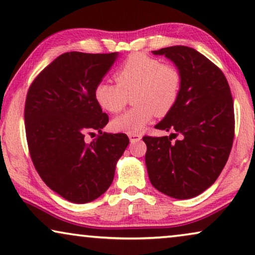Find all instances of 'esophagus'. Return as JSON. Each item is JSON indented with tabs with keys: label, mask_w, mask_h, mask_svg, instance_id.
Here are the masks:
<instances>
[{
	"label": "esophagus",
	"mask_w": 255,
	"mask_h": 255,
	"mask_svg": "<svg viewBox=\"0 0 255 255\" xmlns=\"http://www.w3.org/2000/svg\"><path fill=\"white\" fill-rule=\"evenodd\" d=\"M128 138H130V141H131V142H135V141L140 140V139H141V134L132 133V134H128Z\"/></svg>",
	"instance_id": "obj_1"
}]
</instances>
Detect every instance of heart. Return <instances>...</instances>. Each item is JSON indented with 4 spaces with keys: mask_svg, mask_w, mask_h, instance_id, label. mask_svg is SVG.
I'll return each instance as SVG.
<instances>
[{
    "mask_svg": "<svg viewBox=\"0 0 255 255\" xmlns=\"http://www.w3.org/2000/svg\"><path fill=\"white\" fill-rule=\"evenodd\" d=\"M116 83L101 81L94 89L99 106L117 114L127 106L128 96L134 108L115 118L111 128L124 133H140L155 114L165 116L180 96L182 75L173 64H162L158 58L133 53L125 59L115 73Z\"/></svg>",
    "mask_w": 255,
    "mask_h": 255,
    "instance_id": "1",
    "label": "heart"
}]
</instances>
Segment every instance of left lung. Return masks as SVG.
I'll return each mask as SVG.
<instances>
[{"mask_svg":"<svg viewBox=\"0 0 255 255\" xmlns=\"http://www.w3.org/2000/svg\"><path fill=\"white\" fill-rule=\"evenodd\" d=\"M153 54L175 64L182 86L175 106L155 125L170 135L142 138L146 167L155 189L186 200L214 184L228 161L235 137L231 90L221 69L194 48L170 46Z\"/></svg>","mask_w":255,"mask_h":255,"instance_id":"left-lung-1","label":"left lung"}]
</instances>
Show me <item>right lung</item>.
<instances>
[{
    "label": "right lung",
    "mask_w": 255,
    "mask_h": 255,
    "mask_svg": "<svg viewBox=\"0 0 255 255\" xmlns=\"http://www.w3.org/2000/svg\"><path fill=\"white\" fill-rule=\"evenodd\" d=\"M118 53L67 52L31 83L24 121L33 166L52 190L73 203H88L113 183L118 159L128 145L125 133H107L109 117L94 89ZM100 134L89 144L86 133Z\"/></svg>",
    "instance_id": "1"
}]
</instances>
